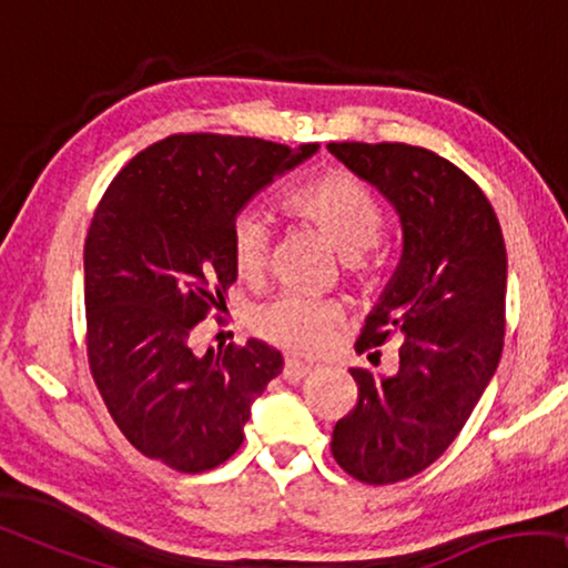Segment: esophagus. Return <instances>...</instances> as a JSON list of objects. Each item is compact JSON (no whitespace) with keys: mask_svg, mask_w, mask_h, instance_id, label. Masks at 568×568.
Segmentation results:
<instances>
[{"mask_svg":"<svg viewBox=\"0 0 568 568\" xmlns=\"http://www.w3.org/2000/svg\"><path fill=\"white\" fill-rule=\"evenodd\" d=\"M308 373H311V365L295 361V357H287L285 365H283V378H285L287 383H295V381L306 378Z\"/></svg>","mask_w":568,"mask_h":568,"instance_id":"34e87169","label":"esophagus"}]
</instances>
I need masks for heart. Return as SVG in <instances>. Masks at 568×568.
Wrapping results in <instances>:
<instances>
[{"mask_svg":"<svg viewBox=\"0 0 568 568\" xmlns=\"http://www.w3.org/2000/svg\"><path fill=\"white\" fill-rule=\"evenodd\" d=\"M287 207L301 221L314 226L324 242L345 260L349 273L365 270L367 250L383 234V211L371 190L347 172H326L287 197ZM270 223L262 213L246 211L231 229V257L242 277H257L267 265ZM339 322L337 306L324 301L281 293L254 308L252 326L262 339L287 353L314 355L332 339Z\"/></svg>","mask_w":568,"mask_h":568,"instance_id":"obj_1","label":"heart"}]
</instances>
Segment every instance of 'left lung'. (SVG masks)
<instances>
[{"label":"left lung","instance_id":"obj_1","mask_svg":"<svg viewBox=\"0 0 568 568\" xmlns=\"http://www.w3.org/2000/svg\"><path fill=\"white\" fill-rule=\"evenodd\" d=\"M326 149L378 190L402 223V257L355 345L378 361L375 347L396 334V371L353 367L357 404L332 433L334 460L349 476L394 484L440 458L497 373L505 236L481 187L433 151L406 143Z\"/></svg>","mask_w":568,"mask_h":568}]
</instances>
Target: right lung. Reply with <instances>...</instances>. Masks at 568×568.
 <instances>
[{
	"instance_id": "right-lung-1",
	"label": "right lung",
	"mask_w": 568,
	"mask_h": 568,
	"mask_svg": "<svg viewBox=\"0 0 568 568\" xmlns=\"http://www.w3.org/2000/svg\"><path fill=\"white\" fill-rule=\"evenodd\" d=\"M244 135L190 133L143 149L102 195L84 242L87 355L135 450L203 474L239 450L283 355L260 339L195 355L193 334L236 281L231 229L254 195L306 162Z\"/></svg>"
}]
</instances>
